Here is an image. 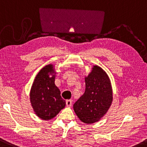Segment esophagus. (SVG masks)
Instances as JSON below:
<instances>
[{
	"instance_id": "esophagus-1",
	"label": "esophagus",
	"mask_w": 147,
	"mask_h": 147,
	"mask_svg": "<svg viewBox=\"0 0 147 147\" xmlns=\"http://www.w3.org/2000/svg\"><path fill=\"white\" fill-rule=\"evenodd\" d=\"M66 104L67 107H70L72 105V100L70 99H68V100L66 101Z\"/></svg>"
}]
</instances>
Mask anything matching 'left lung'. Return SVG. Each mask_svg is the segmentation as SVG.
Segmentation results:
<instances>
[{"mask_svg": "<svg viewBox=\"0 0 147 147\" xmlns=\"http://www.w3.org/2000/svg\"><path fill=\"white\" fill-rule=\"evenodd\" d=\"M85 93L73 105L79 120L91 124L102 118L110 107L113 91L110 79L100 66L95 65L85 78Z\"/></svg>", "mask_w": 147, "mask_h": 147, "instance_id": "1", "label": "left lung"}]
</instances>
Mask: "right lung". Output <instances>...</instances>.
Here are the masks:
<instances>
[{
    "label": "right lung",
    "instance_id": "1",
    "mask_svg": "<svg viewBox=\"0 0 147 147\" xmlns=\"http://www.w3.org/2000/svg\"><path fill=\"white\" fill-rule=\"evenodd\" d=\"M56 73L53 64L44 66L35 78L29 93L35 113L44 120L54 118L66 105L54 83Z\"/></svg>",
    "mask_w": 147,
    "mask_h": 147
}]
</instances>
